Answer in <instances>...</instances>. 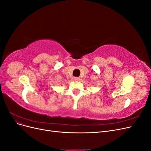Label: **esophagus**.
I'll return each mask as SVG.
<instances>
[{"mask_svg":"<svg viewBox=\"0 0 151 151\" xmlns=\"http://www.w3.org/2000/svg\"><path fill=\"white\" fill-rule=\"evenodd\" d=\"M74 80L76 81H80V78L79 77H74Z\"/></svg>","mask_w":151,"mask_h":151,"instance_id":"obj_1","label":"esophagus"}]
</instances>
